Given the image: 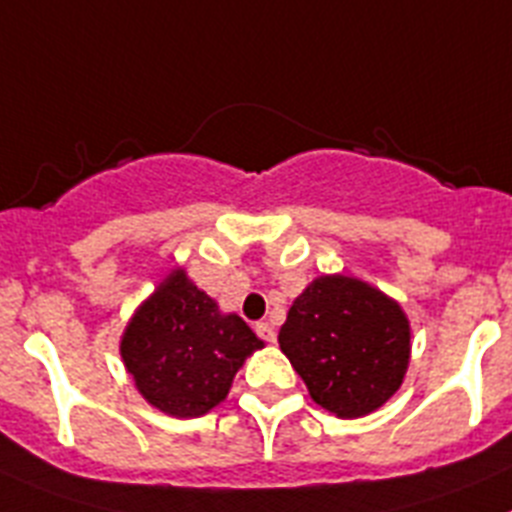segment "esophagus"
Masks as SVG:
<instances>
[{
	"mask_svg": "<svg viewBox=\"0 0 512 512\" xmlns=\"http://www.w3.org/2000/svg\"><path fill=\"white\" fill-rule=\"evenodd\" d=\"M253 331H256V334H259V339H264V342H269V344L277 342V331H274L269 323H264V321L256 323V326H253Z\"/></svg>",
	"mask_w": 512,
	"mask_h": 512,
	"instance_id": "34e87169",
	"label": "esophagus"
}]
</instances>
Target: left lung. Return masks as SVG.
I'll list each match as a JSON object with an SVG mask.
<instances>
[{"label":"left lung","mask_w":512,"mask_h":512,"mask_svg":"<svg viewBox=\"0 0 512 512\" xmlns=\"http://www.w3.org/2000/svg\"><path fill=\"white\" fill-rule=\"evenodd\" d=\"M279 347L318 406L362 417L399 391L409 365V321L375 287L321 277L292 303Z\"/></svg>","instance_id":"obj_1"}]
</instances>
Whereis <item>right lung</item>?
Listing matches in <instances>:
<instances>
[{"label": "right lung", "mask_w": 512, "mask_h": 512, "mask_svg": "<svg viewBox=\"0 0 512 512\" xmlns=\"http://www.w3.org/2000/svg\"><path fill=\"white\" fill-rule=\"evenodd\" d=\"M261 347L240 316L173 272L134 313L121 357L142 396L173 417H202L230 391L235 373Z\"/></svg>", "instance_id": "1"}]
</instances>
